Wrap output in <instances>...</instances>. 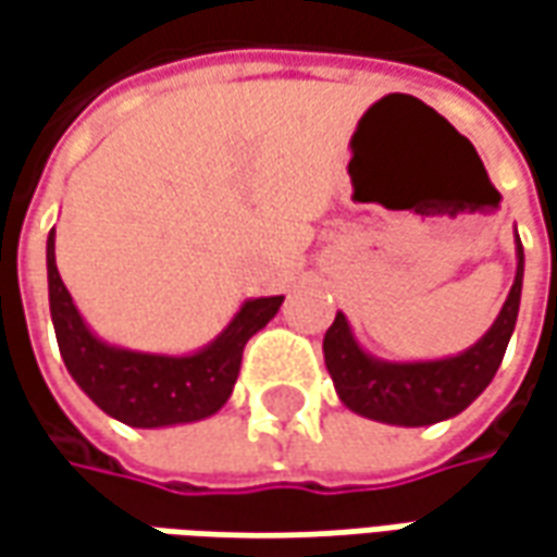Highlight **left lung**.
<instances>
[{
  "label": "left lung",
  "instance_id": "left-lung-1",
  "mask_svg": "<svg viewBox=\"0 0 557 557\" xmlns=\"http://www.w3.org/2000/svg\"><path fill=\"white\" fill-rule=\"evenodd\" d=\"M521 285H524V247L518 242L515 285L508 290L490 332L465 354L434 359V362L374 359L356 344L347 315L337 312L322 341V354L341 403L359 416L384 424H403V428L437 424L443 418L459 416L461 409H468L486 391L496 369L503 366L505 347L518 322Z\"/></svg>",
  "mask_w": 557,
  "mask_h": 557
}]
</instances>
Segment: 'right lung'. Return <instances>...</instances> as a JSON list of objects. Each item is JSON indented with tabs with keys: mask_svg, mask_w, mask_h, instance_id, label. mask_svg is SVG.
<instances>
[{
	"mask_svg": "<svg viewBox=\"0 0 557 557\" xmlns=\"http://www.w3.org/2000/svg\"><path fill=\"white\" fill-rule=\"evenodd\" d=\"M49 310L58 350L83 394L129 428H170L220 412L238 381L245 344L278 312L285 297L247 300L225 332L191 356L120 350L86 329L54 267V232L46 245Z\"/></svg>",
	"mask_w": 557,
	"mask_h": 557,
	"instance_id": "add662e5",
	"label": "right lung"
}]
</instances>
